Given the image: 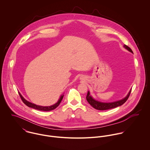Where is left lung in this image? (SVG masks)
Instances as JSON below:
<instances>
[{
  "label": "left lung",
  "instance_id": "obj_1",
  "mask_svg": "<svg viewBox=\"0 0 150 150\" xmlns=\"http://www.w3.org/2000/svg\"><path fill=\"white\" fill-rule=\"evenodd\" d=\"M124 47L129 51V52L133 53L132 50L128 47L126 45H124ZM131 89H130V91H129L128 93L127 94V95L123 99L117 100V101H115V102H102L100 101H98L96 99H95L90 94V92L88 91L86 96V100L88 101V102L89 103V105H91L92 107L95 108L96 110H108V109H111V108H113L115 107H118L120 106L121 105H122L128 99L129 96L130 95V92H131Z\"/></svg>",
  "mask_w": 150,
  "mask_h": 150
}]
</instances>
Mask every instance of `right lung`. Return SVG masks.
Wrapping results in <instances>:
<instances>
[{
	"instance_id": "1",
	"label": "right lung",
	"mask_w": 150,
	"mask_h": 150,
	"mask_svg": "<svg viewBox=\"0 0 150 150\" xmlns=\"http://www.w3.org/2000/svg\"><path fill=\"white\" fill-rule=\"evenodd\" d=\"M19 95L21 98L22 100L23 101V102L28 107H31V108H35V109H36V110H40V111H51V110H52L55 108H56L57 107H58L59 104L61 103L63 98H64V93L63 94H62L59 98V99H58V100L57 101V103H55V104L51 105V106H39V105H37L35 103H31L29 101H28L27 100H26L21 94L20 92H19Z\"/></svg>"
}]
</instances>
